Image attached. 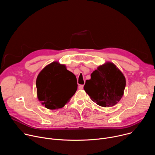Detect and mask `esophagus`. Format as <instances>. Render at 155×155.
<instances>
[{
	"label": "esophagus",
	"instance_id": "34e87169",
	"mask_svg": "<svg viewBox=\"0 0 155 155\" xmlns=\"http://www.w3.org/2000/svg\"><path fill=\"white\" fill-rule=\"evenodd\" d=\"M83 86H84L83 84H80L78 86V88L80 90H82V89H83Z\"/></svg>",
	"mask_w": 155,
	"mask_h": 155
}]
</instances>
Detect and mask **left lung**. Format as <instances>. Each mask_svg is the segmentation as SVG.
I'll use <instances>...</instances> for the list:
<instances>
[{
  "label": "left lung",
  "mask_w": 155,
  "mask_h": 155,
  "mask_svg": "<svg viewBox=\"0 0 155 155\" xmlns=\"http://www.w3.org/2000/svg\"><path fill=\"white\" fill-rule=\"evenodd\" d=\"M125 86L126 79L122 72L113 63L107 62L91 74L84 90L97 105L110 107L120 101Z\"/></svg>",
  "instance_id": "1"
}]
</instances>
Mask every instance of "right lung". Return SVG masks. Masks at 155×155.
I'll return each instance as SVG.
<instances>
[{"mask_svg":"<svg viewBox=\"0 0 155 155\" xmlns=\"http://www.w3.org/2000/svg\"><path fill=\"white\" fill-rule=\"evenodd\" d=\"M37 97L48 109L63 107L77 90V78L64 65L53 62L47 65L36 80Z\"/></svg>","mask_w":155,"mask_h":155,"instance_id":"obj_1","label":"right lung"}]
</instances>
